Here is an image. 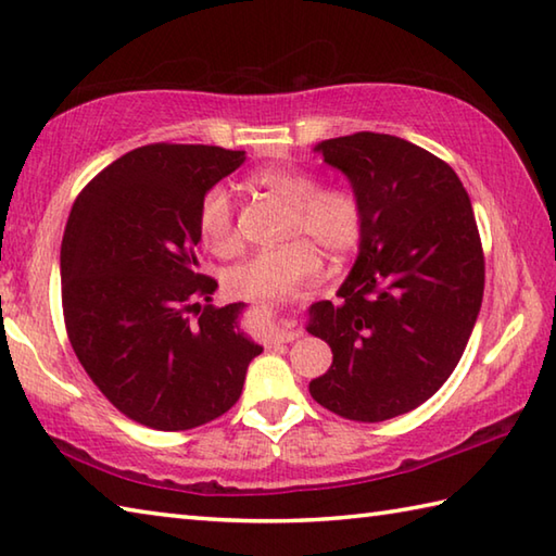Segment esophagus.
Returning <instances> with one entry per match:
<instances>
[{"label": "esophagus", "instance_id": "1", "mask_svg": "<svg viewBox=\"0 0 556 556\" xmlns=\"http://www.w3.org/2000/svg\"><path fill=\"white\" fill-rule=\"evenodd\" d=\"M299 337V332L296 330H291V328H275L269 332V340L275 342V344H287V342H293Z\"/></svg>", "mask_w": 556, "mask_h": 556}]
</instances>
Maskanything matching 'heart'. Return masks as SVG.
<instances>
[{"mask_svg":"<svg viewBox=\"0 0 556 556\" xmlns=\"http://www.w3.org/2000/svg\"><path fill=\"white\" fill-rule=\"evenodd\" d=\"M255 188L285 202L289 214L275 250L257 253L226 271L224 289L233 299H279L315 275L320 257H344L362 241L364 206L346 188H320L318 176L296 168H260L250 176ZM198 233L206 250L231 257L241 250L236 204L224 185H212L198 206ZM314 244L311 247L309 243Z\"/></svg>","mask_w":556,"mask_h":556,"instance_id":"1","label":"heart"}]
</instances>
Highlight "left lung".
Returning <instances> with one entry per match:
<instances>
[{
	"label": "left lung",
	"mask_w": 556,
	"mask_h": 556,
	"mask_svg": "<svg viewBox=\"0 0 556 556\" xmlns=\"http://www.w3.org/2000/svg\"><path fill=\"white\" fill-rule=\"evenodd\" d=\"M315 151L350 178L364 231L340 301L308 311V332L332 350L308 390L344 419L386 421L427 402L460 362L484 293L480 231L455 170L407 139L356 132Z\"/></svg>",
	"instance_id": "1"
}]
</instances>
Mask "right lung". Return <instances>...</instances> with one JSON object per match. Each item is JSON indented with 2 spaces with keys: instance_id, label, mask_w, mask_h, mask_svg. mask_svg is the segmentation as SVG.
Returning a JSON list of instances; mask_svg holds the SVG:
<instances>
[{
  "instance_id": "obj_1",
  "label": "right lung",
  "mask_w": 556,
  "mask_h": 556,
  "mask_svg": "<svg viewBox=\"0 0 556 556\" xmlns=\"http://www.w3.org/2000/svg\"><path fill=\"white\" fill-rule=\"evenodd\" d=\"M245 151L147 144L74 200L62 238V311L72 350L108 402L137 424L188 431L241 397L263 346L238 330L243 303L212 306L198 260V206Z\"/></svg>"
}]
</instances>
